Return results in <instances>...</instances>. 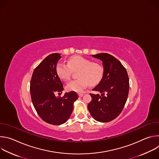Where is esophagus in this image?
<instances>
[{"mask_svg":"<svg viewBox=\"0 0 159 159\" xmlns=\"http://www.w3.org/2000/svg\"><path fill=\"white\" fill-rule=\"evenodd\" d=\"M78 95H79V97H82L84 94H83L82 93H79V94H78Z\"/></svg>","mask_w":159,"mask_h":159,"instance_id":"1","label":"esophagus"}]
</instances>
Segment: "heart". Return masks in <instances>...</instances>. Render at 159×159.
I'll return each instance as SVG.
<instances>
[{
	"label": "heart",
	"instance_id": "b5f03b06",
	"mask_svg": "<svg viewBox=\"0 0 159 159\" xmlns=\"http://www.w3.org/2000/svg\"><path fill=\"white\" fill-rule=\"evenodd\" d=\"M78 78L68 84L66 89L69 91L81 93L88 84L91 86L98 84L102 79L104 70L98 62L91 61L89 59L75 55L67 61V65L58 63L55 72L57 76L62 80L70 79L72 72H76Z\"/></svg>",
	"mask_w": 159,
	"mask_h": 159
}]
</instances>
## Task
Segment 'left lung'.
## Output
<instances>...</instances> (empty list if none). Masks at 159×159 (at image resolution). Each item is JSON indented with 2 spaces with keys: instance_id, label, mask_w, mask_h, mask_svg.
<instances>
[{
  "instance_id": "left-lung-1",
  "label": "left lung",
  "mask_w": 159,
  "mask_h": 159,
  "mask_svg": "<svg viewBox=\"0 0 159 159\" xmlns=\"http://www.w3.org/2000/svg\"><path fill=\"white\" fill-rule=\"evenodd\" d=\"M102 61L104 73L99 84L93 90L101 94H90L92 100L88 109L93 118L99 122H109L117 118L126 102L129 78L121 63L108 53L92 55Z\"/></svg>"
}]
</instances>
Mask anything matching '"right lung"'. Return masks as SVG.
I'll return each mask as SVG.
<instances>
[{
	"instance_id": "obj_1",
	"label": "right lung",
	"mask_w": 159,
	"mask_h": 159,
	"mask_svg": "<svg viewBox=\"0 0 159 159\" xmlns=\"http://www.w3.org/2000/svg\"><path fill=\"white\" fill-rule=\"evenodd\" d=\"M59 53H52L45 58L34 70L30 82L32 102L40 118L53 125L65 123L74 109V102L78 99L75 92L66 93L63 97V84L57 76L55 68L60 59Z\"/></svg>"
}]
</instances>
